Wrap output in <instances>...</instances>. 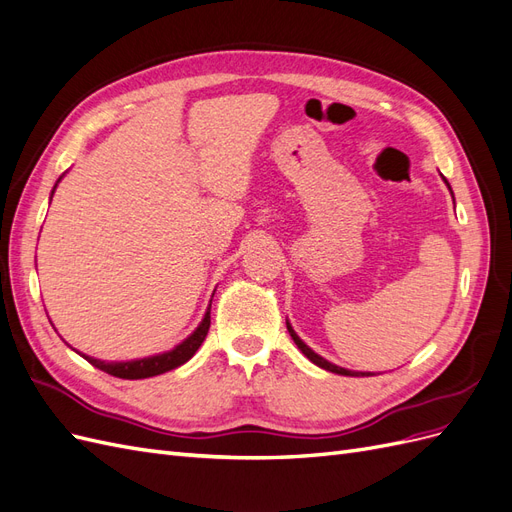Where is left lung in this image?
<instances>
[{
  "instance_id": "8db88e82",
  "label": "left lung",
  "mask_w": 512,
  "mask_h": 512,
  "mask_svg": "<svg viewBox=\"0 0 512 512\" xmlns=\"http://www.w3.org/2000/svg\"><path fill=\"white\" fill-rule=\"evenodd\" d=\"M444 179V183L448 185V181H446V177H442ZM448 190H451V185H448ZM451 194H453V190H451ZM455 200V198H453ZM286 327H288V333H290V337L294 339V344L299 346V350L307 356L309 361H312L314 365H318V367H322V369H327V371H331V374H339V376H371V371H352V369H346V367H339V365H333V363H329L327 359H322L320 354H316L312 348H309L303 339L294 333V329H292V324L286 320Z\"/></svg>"
}]
</instances>
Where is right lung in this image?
Instances as JSON below:
<instances>
[{"mask_svg": "<svg viewBox=\"0 0 512 512\" xmlns=\"http://www.w3.org/2000/svg\"><path fill=\"white\" fill-rule=\"evenodd\" d=\"M64 177V175H61ZM61 177L57 179V183L61 181ZM57 183L53 185L51 190V198L55 194V188ZM209 324H211V303L207 307L205 312V318L200 320L198 327L183 339L181 344H177L173 350H166L162 354H153V356H145V359H134V361H100V359H94V356L89 354H83L79 352L85 361H89L94 367L106 371V374H111L115 378H123V380H143V378H151V376H160V374H166V371L170 369H177L179 365L188 363L192 356L196 354V350L200 348V344L205 342L207 337V331H209Z\"/></svg>", "mask_w": 512, "mask_h": 512, "instance_id": "1", "label": "right lung"}]
</instances>
